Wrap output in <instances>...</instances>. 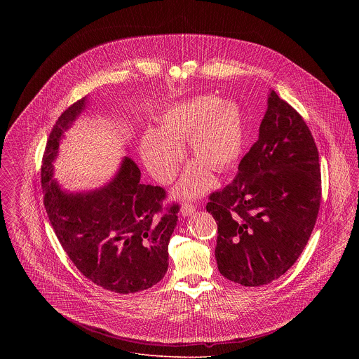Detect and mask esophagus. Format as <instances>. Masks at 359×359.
Segmentation results:
<instances>
[{"instance_id":"34e87169","label":"esophagus","mask_w":359,"mask_h":359,"mask_svg":"<svg viewBox=\"0 0 359 359\" xmlns=\"http://www.w3.org/2000/svg\"><path fill=\"white\" fill-rule=\"evenodd\" d=\"M195 205H189V203H185V205L181 207V212H182V215L184 217H189V215H192L194 212H195Z\"/></svg>"}]
</instances>
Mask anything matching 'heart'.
I'll return each instance as SVG.
<instances>
[{"instance_id": "heart-1", "label": "heart", "mask_w": 359, "mask_h": 359, "mask_svg": "<svg viewBox=\"0 0 359 359\" xmlns=\"http://www.w3.org/2000/svg\"><path fill=\"white\" fill-rule=\"evenodd\" d=\"M189 141L196 160L187 168L175 195L196 198L212 185L210 170L225 172L239 160L245 126L241 106L233 100L198 95L171 104L160 116V130L149 128L141 140V156L154 178L168 184L175 177Z\"/></svg>"}]
</instances>
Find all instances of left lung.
Returning a JSON list of instances; mask_svg holds the SVG:
<instances>
[{"label": "left lung", "instance_id": "8db88e82", "mask_svg": "<svg viewBox=\"0 0 359 359\" xmlns=\"http://www.w3.org/2000/svg\"><path fill=\"white\" fill-rule=\"evenodd\" d=\"M256 144L207 211L218 225V271L242 286L268 285L303 253L320 205L319 154L303 117L271 90Z\"/></svg>", "mask_w": 359, "mask_h": 359}]
</instances>
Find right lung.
I'll use <instances>...</instances> for the list:
<instances>
[{
  "label": "right lung",
  "mask_w": 359,
  "mask_h": 359,
  "mask_svg": "<svg viewBox=\"0 0 359 359\" xmlns=\"http://www.w3.org/2000/svg\"><path fill=\"white\" fill-rule=\"evenodd\" d=\"M87 97L56 120L43 157L44 205L63 250L91 282L120 294L137 293L163 279L178 205L161 212L165 192L141 184V171L124 156L101 188L69 192L53 178V161L65 133L87 107Z\"/></svg>",
  "instance_id": "1"
}]
</instances>
